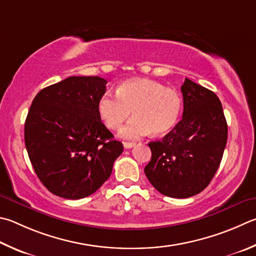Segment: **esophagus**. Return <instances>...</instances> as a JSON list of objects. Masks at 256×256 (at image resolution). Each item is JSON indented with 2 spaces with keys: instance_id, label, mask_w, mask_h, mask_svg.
<instances>
[{
  "instance_id": "esophagus-1",
  "label": "esophagus",
  "mask_w": 256,
  "mask_h": 256,
  "mask_svg": "<svg viewBox=\"0 0 256 256\" xmlns=\"http://www.w3.org/2000/svg\"><path fill=\"white\" fill-rule=\"evenodd\" d=\"M134 146H136V143H133V142H124V148H131Z\"/></svg>"
}]
</instances>
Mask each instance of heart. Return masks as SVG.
<instances>
[{
    "label": "heart",
    "instance_id": "heart-1",
    "mask_svg": "<svg viewBox=\"0 0 256 256\" xmlns=\"http://www.w3.org/2000/svg\"><path fill=\"white\" fill-rule=\"evenodd\" d=\"M182 108L174 90L150 80H130L116 88V95L105 92L97 102V112L110 128H118L132 114L136 116L120 130V136L138 140L153 132L156 136L171 131Z\"/></svg>",
    "mask_w": 256,
    "mask_h": 256
}]
</instances>
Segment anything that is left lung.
I'll return each instance as SVG.
<instances>
[{"instance_id": "1", "label": "left lung", "mask_w": 256, "mask_h": 256, "mask_svg": "<svg viewBox=\"0 0 256 256\" xmlns=\"http://www.w3.org/2000/svg\"><path fill=\"white\" fill-rule=\"evenodd\" d=\"M182 120L161 141L148 143L144 174L162 194L188 198L202 192L220 164L227 123L215 92L186 78L181 86Z\"/></svg>"}]
</instances>
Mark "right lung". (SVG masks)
<instances>
[{
  "instance_id": "obj_1",
  "label": "right lung",
  "mask_w": 256,
  "mask_h": 256,
  "mask_svg": "<svg viewBox=\"0 0 256 256\" xmlns=\"http://www.w3.org/2000/svg\"><path fill=\"white\" fill-rule=\"evenodd\" d=\"M108 80L72 76L41 90L30 106L24 143L36 176L66 199L90 196L110 178L123 144L97 112Z\"/></svg>"
}]
</instances>
